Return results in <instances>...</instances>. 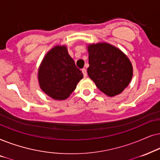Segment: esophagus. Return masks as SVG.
Listing matches in <instances>:
<instances>
[{
    "mask_svg": "<svg viewBox=\"0 0 160 160\" xmlns=\"http://www.w3.org/2000/svg\"><path fill=\"white\" fill-rule=\"evenodd\" d=\"M82 73L83 74V76L85 77V78H86V76H87V71H86V69H85V68H83V69H82Z\"/></svg>",
    "mask_w": 160,
    "mask_h": 160,
    "instance_id": "esophagus-1",
    "label": "esophagus"
}]
</instances>
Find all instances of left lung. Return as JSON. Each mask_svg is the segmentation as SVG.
Masks as SVG:
<instances>
[{
	"label": "left lung",
	"mask_w": 160,
	"mask_h": 160,
	"mask_svg": "<svg viewBox=\"0 0 160 160\" xmlns=\"http://www.w3.org/2000/svg\"><path fill=\"white\" fill-rule=\"evenodd\" d=\"M88 74L102 92L109 97L121 93L133 74L129 59L121 50L101 42L88 45Z\"/></svg>",
	"instance_id": "8db88e82"
}]
</instances>
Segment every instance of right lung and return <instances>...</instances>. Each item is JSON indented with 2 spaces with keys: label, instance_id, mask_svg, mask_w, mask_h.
Instances as JSON below:
<instances>
[{
  "label": "right lung",
  "instance_id": "1",
  "mask_svg": "<svg viewBox=\"0 0 160 160\" xmlns=\"http://www.w3.org/2000/svg\"><path fill=\"white\" fill-rule=\"evenodd\" d=\"M83 78L65 45H57L47 53L38 72L40 88L55 100L67 99Z\"/></svg>",
  "mask_w": 160,
  "mask_h": 160
}]
</instances>
